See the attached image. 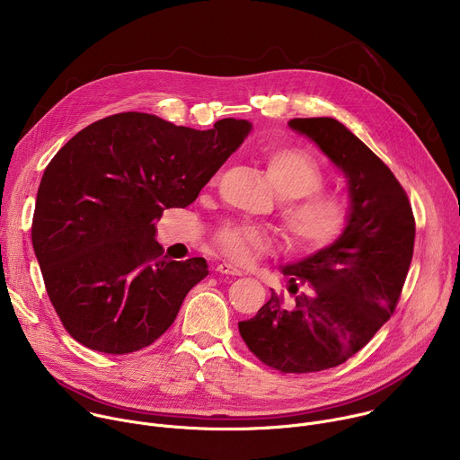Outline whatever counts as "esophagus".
Masks as SVG:
<instances>
[{"mask_svg":"<svg viewBox=\"0 0 460 460\" xmlns=\"http://www.w3.org/2000/svg\"><path fill=\"white\" fill-rule=\"evenodd\" d=\"M217 271L222 273V275H231V277H240V275H242L240 270H236L234 266L227 264V261H222V264H218V266H217Z\"/></svg>","mask_w":460,"mask_h":460,"instance_id":"obj_1","label":"esophagus"}]
</instances>
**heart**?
Wrapping results in <instances>:
<instances>
[{
	"label": "heart",
	"mask_w": 460,
	"mask_h": 460,
	"mask_svg": "<svg viewBox=\"0 0 460 460\" xmlns=\"http://www.w3.org/2000/svg\"><path fill=\"white\" fill-rule=\"evenodd\" d=\"M268 174L284 199L280 217L288 245L296 252H316L333 243L348 220V204L337 192L320 190L323 171L305 151L279 147L264 155ZM270 236L247 224H227L217 236V249L236 264H251L270 247Z\"/></svg>",
	"instance_id": "heart-1"
}]
</instances>
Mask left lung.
Listing matches in <instances>:
<instances>
[{"label":"left lung","instance_id":"8db88e82","mask_svg":"<svg viewBox=\"0 0 460 460\" xmlns=\"http://www.w3.org/2000/svg\"><path fill=\"white\" fill-rule=\"evenodd\" d=\"M288 125L346 176L348 224L332 245L282 268L295 300L271 291L238 330L264 364L314 373L344 364L395 311L413 258L415 218L395 174L339 119L293 118Z\"/></svg>","mask_w":460,"mask_h":460}]
</instances>
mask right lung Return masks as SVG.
Instances as JSON below:
<instances>
[{
  "mask_svg": "<svg viewBox=\"0 0 460 460\" xmlns=\"http://www.w3.org/2000/svg\"><path fill=\"white\" fill-rule=\"evenodd\" d=\"M247 119L196 130L147 112L85 127L47 165L32 245L47 295L69 335L127 355L151 346L204 280L206 258L164 256L156 220L187 208L249 135Z\"/></svg>",
  "mask_w": 460,
  "mask_h": 460,
  "instance_id": "1",
  "label": "right lung"
}]
</instances>
